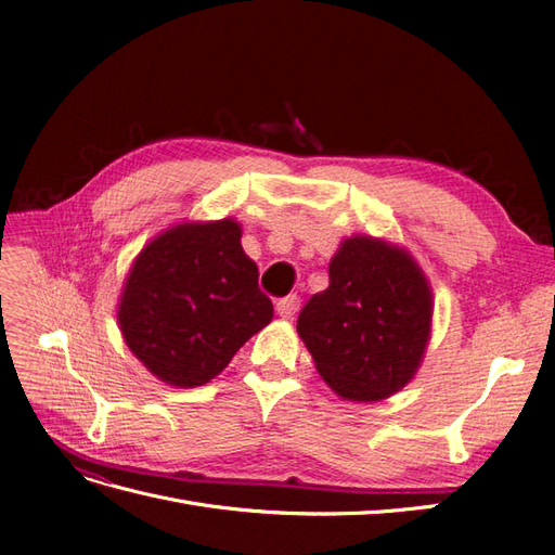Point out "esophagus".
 I'll list each match as a JSON object with an SVG mask.
<instances>
[{"mask_svg":"<svg viewBox=\"0 0 555 555\" xmlns=\"http://www.w3.org/2000/svg\"><path fill=\"white\" fill-rule=\"evenodd\" d=\"M298 308H300V298H298L296 294L280 298V300H278V306H275L278 314H280L282 319H292V317L298 312Z\"/></svg>","mask_w":555,"mask_h":555,"instance_id":"obj_1","label":"esophagus"}]
</instances>
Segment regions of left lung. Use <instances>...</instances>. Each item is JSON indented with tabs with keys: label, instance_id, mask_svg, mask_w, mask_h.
<instances>
[{
	"label": "left lung",
	"instance_id": "left-lung-1",
	"mask_svg": "<svg viewBox=\"0 0 555 555\" xmlns=\"http://www.w3.org/2000/svg\"><path fill=\"white\" fill-rule=\"evenodd\" d=\"M328 289L298 314V335L331 389L359 402L400 391L424 359L433 294L405 249L347 238L328 263Z\"/></svg>",
	"mask_w": 555,
	"mask_h": 555
}]
</instances>
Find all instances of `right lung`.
Here are the masks:
<instances>
[{
	"mask_svg": "<svg viewBox=\"0 0 555 555\" xmlns=\"http://www.w3.org/2000/svg\"><path fill=\"white\" fill-rule=\"evenodd\" d=\"M273 319L233 220L164 231L133 261L117 308L127 347L171 386H201Z\"/></svg>",
	"mask_w": 555,
	"mask_h": 555,
	"instance_id": "add662e5",
	"label": "right lung"
}]
</instances>
